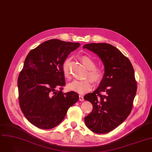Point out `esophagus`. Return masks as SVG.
I'll use <instances>...</instances> for the list:
<instances>
[{
	"mask_svg": "<svg viewBox=\"0 0 152 152\" xmlns=\"http://www.w3.org/2000/svg\"><path fill=\"white\" fill-rule=\"evenodd\" d=\"M79 100H80V102H83V101H84V98H83V96H82V95L79 96Z\"/></svg>",
	"mask_w": 152,
	"mask_h": 152,
	"instance_id": "esophagus-1",
	"label": "esophagus"
}]
</instances>
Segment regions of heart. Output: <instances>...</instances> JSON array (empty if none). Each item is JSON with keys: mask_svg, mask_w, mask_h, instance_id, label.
Masks as SVG:
<instances>
[{"mask_svg": "<svg viewBox=\"0 0 152 152\" xmlns=\"http://www.w3.org/2000/svg\"><path fill=\"white\" fill-rule=\"evenodd\" d=\"M80 60L85 67L88 69L85 78H90L95 84H99L102 82L104 78V70L101 67H96V62L91 57L82 56ZM70 59L65 60L62 64V72L65 78L67 79L70 78L69 71ZM89 78H86L83 80H74L69 83L67 88L69 90L75 91L79 94H84L91 90L92 88V82Z\"/></svg>", "mask_w": 152, "mask_h": 152, "instance_id": "b5f03b06", "label": "heart"}]
</instances>
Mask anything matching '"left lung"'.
<instances>
[{
	"mask_svg": "<svg viewBox=\"0 0 152 152\" xmlns=\"http://www.w3.org/2000/svg\"><path fill=\"white\" fill-rule=\"evenodd\" d=\"M83 48L100 57L105 72L98 88L84 96L93 105L85 123L94 132L106 134L122 124L132 111L137 88L134 70L127 57L110 44L90 43Z\"/></svg>",
	"mask_w": 152,
	"mask_h": 152,
	"instance_id": "obj_1",
	"label": "left lung"
}]
</instances>
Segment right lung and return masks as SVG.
I'll use <instances>...</instances> for the list:
<instances>
[{
  "mask_svg": "<svg viewBox=\"0 0 152 152\" xmlns=\"http://www.w3.org/2000/svg\"><path fill=\"white\" fill-rule=\"evenodd\" d=\"M80 43L57 39L30 50L18 78L21 110L32 124L49 129L59 124L69 108L79 99L75 91L63 93L62 64Z\"/></svg>",
  "mask_w": 152,
  "mask_h": 152,
  "instance_id": "right-lung-1",
  "label": "right lung"
}]
</instances>
